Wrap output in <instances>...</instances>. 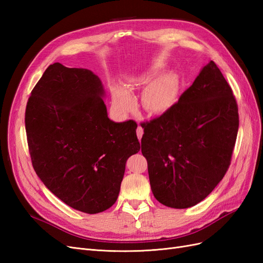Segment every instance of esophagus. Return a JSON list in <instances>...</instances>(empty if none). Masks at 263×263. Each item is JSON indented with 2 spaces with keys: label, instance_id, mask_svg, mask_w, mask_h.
I'll use <instances>...</instances> for the list:
<instances>
[{
  "label": "esophagus",
  "instance_id": "1",
  "mask_svg": "<svg viewBox=\"0 0 263 263\" xmlns=\"http://www.w3.org/2000/svg\"><path fill=\"white\" fill-rule=\"evenodd\" d=\"M136 133H137V137H138V139L140 140V139H141V137H142V134H144V128H142V127H141L140 125H138L137 129H136Z\"/></svg>",
  "mask_w": 263,
  "mask_h": 263
}]
</instances>
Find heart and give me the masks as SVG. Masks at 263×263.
I'll return each instance as SVG.
<instances>
[{
  "label": "heart",
  "instance_id": "1",
  "mask_svg": "<svg viewBox=\"0 0 263 263\" xmlns=\"http://www.w3.org/2000/svg\"><path fill=\"white\" fill-rule=\"evenodd\" d=\"M146 82L145 77L132 78L127 87L114 83L110 86L112 105L116 112L128 113L135 105V100L129 90ZM178 95V83L171 76H162L151 81L142 92L141 103L148 113L159 115L166 112L176 102Z\"/></svg>",
  "mask_w": 263,
  "mask_h": 263
}]
</instances>
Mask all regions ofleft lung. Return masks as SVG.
Listing matches in <instances>:
<instances>
[{"label":"left lung","instance_id":"left-lung-1","mask_svg":"<svg viewBox=\"0 0 263 263\" xmlns=\"http://www.w3.org/2000/svg\"><path fill=\"white\" fill-rule=\"evenodd\" d=\"M238 126L232 87L211 60L178 103L141 123V153L156 200L172 209L203 201L225 176Z\"/></svg>","mask_w":263,"mask_h":263}]
</instances>
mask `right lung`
I'll use <instances>...</instances> for the list:
<instances>
[{
    "label": "right lung",
    "mask_w": 263,
    "mask_h": 263,
    "mask_svg": "<svg viewBox=\"0 0 263 263\" xmlns=\"http://www.w3.org/2000/svg\"><path fill=\"white\" fill-rule=\"evenodd\" d=\"M105 90L91 70L55 62L28 99L25 126L31 162L51 193L97 214L116 202L126 161L140 150L134 121L107 116Z\"/></svg>",
    "instance_id": "right-lung-1"
}]
</instances>
